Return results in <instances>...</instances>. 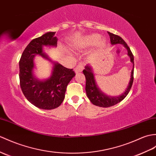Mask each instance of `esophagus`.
Here are the masks:
<instances>
[{
  "mask_svg": "<svg viewBox=\"0 0 156 156\" xmlns=\"http://www.w3.org/2000/svg\"><path fill=\"white\" fill-rule=\"evenodd\" d=\"M83 68H84V66H83L82 63H80V64H78V66L76 67L74 71L76 73H78V72H80L82 71Z\"/></svg>",
  "mask_w": 156,
  "mask_h": 156,
  "instance_id": "34e87169",
  "label": "esophagus"
}]
</instances>
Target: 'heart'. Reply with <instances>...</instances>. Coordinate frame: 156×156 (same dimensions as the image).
I'll return each mask as SVG.
<instances>
[{
  "label": "heart",
  "mask_w": 156,
  "mask_h": 156,
  "mask_svg": "<svg viewBox=\"0 0 156 156\" xmlns=\"http://www.w3.org/2000/svg\"><path fill=\"white\" fill-rule=\"evenodd\" d=\"M100 38L101 36L98 34H92L87 36L82 42V46L84 47V48H86V47L94 46L98 43ZM105 43H106V40L103 38L101 40L99 44L100 46H104L105 44Z\"/></svg>",
  "instance_id": "1"
}]
</instances>
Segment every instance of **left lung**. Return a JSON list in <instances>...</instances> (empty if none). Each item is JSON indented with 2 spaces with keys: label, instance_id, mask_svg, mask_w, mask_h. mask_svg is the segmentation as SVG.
I'll return each instance as SVG.
<instances>
[{
  "label": "left lung",
  "instance_id": "1",
  "mask_svg": "<svg viewBox=\"0 0 156 156\" xmlns=\"http://www.w3.org/2000/svg\"><path fill=\"white\" fill-rule=\"evenodd\" d=\"M108 34L110 36V42L112 45H115L117 44H120L124 46L128 50V55L130 58V61L133 64V68L131 71V76L128 83L127 88L125 91L122 94L117 96H108L104 94L101 90L99 87L98 86L97 83L96 82L94 74L91 65L87 64L85 66V69L83 70V73L85 75L86 77V92L87 96L89 98L94 105L95 106L102 107V108H108L117 104L120 102L122 100H124L125 98L128 94L130 89L132 88V83L133 80V69H134V62H133V56L132 52L130 50L129 46L126 44V42L120 37L115 35L108 32Z\"/></svg>",
  "mask_w": 156,
  "mask_h": 156
}]
</instances>
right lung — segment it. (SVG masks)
I'll use <instances>...</instances> for the list:
<instances>
[{"label":"right lung","mask_w":156,"mask_h":156,"mask_svg":"<svg viewBox=\"0 0 156 156\" xmlns=\"http://www.w3.org/2000/svg\"><path fill=\"white\" fill-rule=\"evenodd\" d=\"M56 32H48L34 38L24 49L19 61V78L21 90L26 98L34 106L42 110H52L63 102L67 86L75 73L72 69L54 62L44 52V46L56 47ZM36 55H41L53 65L51 74L40 80L34 74Z\"/></svg>","instance_id":"1"}]
</instances>
